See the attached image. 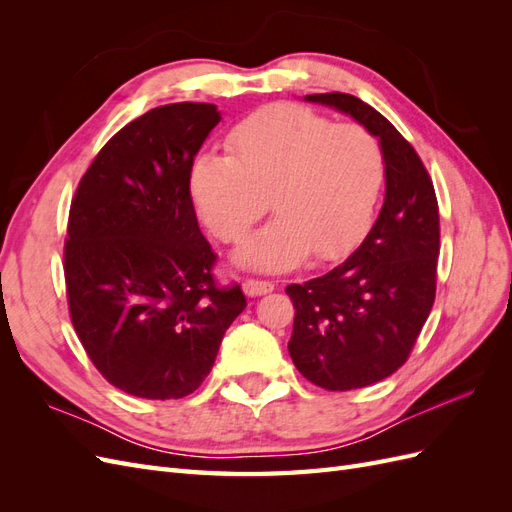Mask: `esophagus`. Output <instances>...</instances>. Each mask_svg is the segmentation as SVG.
<instances>
[{
  "mask_svg": "<svg viewBox=\"0 0 512 512\" xmlns=\"http://www.w3.org/2000/svg\"><path fill=\"white\" fill-rule=\"evenodd\" d=\"M273 284L271 282H262V280H245L243 282V290L247 297H262V294L273 292Z\"/></svg>",
  "mask_w": 512,
  "mask_h": 512,
  "instance_id": "obj_1",
  "label": "esophagus"
}]
</instances>
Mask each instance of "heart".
Masks as SVG:
<instances>
[{
  "instance_id": "heart-1",
  "label": "heart",
  "mask_w": 512,
  "mask_h": 512,
  "mask_svg": "<svg viewBox=\"0 0 512 512\" xmlns=\"http://www.w3.org/2000/svg\"><path fill=\"white\" fill-rule=\"evenodd\" d=\"M228 156L203 153L190 170L196 211L220 241H239L267 211L275 218L235 252L243 267L286 271L314 252L335 260L361 241L384 177L378 141L297 104H271L232 130Z\"/></svg>"
}]
</instances>
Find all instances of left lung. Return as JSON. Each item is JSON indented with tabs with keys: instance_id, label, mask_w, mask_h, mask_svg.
I'll use <instances>...</instances> for the list:
<instances>
[{
	"instance_id": "8db88e82",
	"label": "left lung",
	"mask_w": 512,
	"mask_h": 512,
	"mask_svg": "<svg viewBox=\"0 0 512 512\" xmlns=\"http://www.w3.org/2000/svg\"><path fill=\"white\" fill-rule=\"evenodd\" d=\"M378 138L384 203L363 243L327 275L290 284L292 363L327 391L363 389L406 363L436 299L438 200L412 145L374 106L350 94H312Z\"/></svg>"
}]
</instances>
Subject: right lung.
Listing matches in <instances>:
<instances>
[{
  "mask_svg": "<svg viewBox=\"0 0 512 512\" xmlns=\"http://www.w3.org/2000/svg\"><path fill=\"white\" fill-rule=\"evenodd\" d=\"M220 119L207 102L151 108L102 147L72 200L74 331L100 374L134 397L194 393L247 305L239 286H215L190 196L194 158Z\"/></svg>",
  "mask_w": 512,
  "mask_h": 512,
  "instance_id": "right-lung-1",
  "label": "right lung"
}]
</instances>
